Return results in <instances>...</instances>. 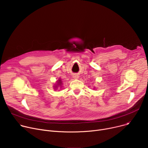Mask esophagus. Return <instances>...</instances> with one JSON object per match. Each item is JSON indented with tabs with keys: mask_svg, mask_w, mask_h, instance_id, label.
I'll use <instances>...</instances> for the list:
<instances>
[{
	"mask_svg": "<svg viewBox=\"0 0 148 148\" xmlns=\"http://www.w3.org/2000/svg\"><path fill=\"white\" fill-rule=\"evenodd\" d=\"M73 77L75 78V79H77V78H78V76H77V75H74V76H73Z\"/></svg>",
	"mask_w": 148,
	"mask_h": 148,
	"instance_id": "34e87169",
	"label": "esophagus"
}]
</instances>
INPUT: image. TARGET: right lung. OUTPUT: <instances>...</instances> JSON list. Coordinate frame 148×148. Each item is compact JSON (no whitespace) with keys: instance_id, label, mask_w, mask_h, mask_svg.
Masks as SVG:
<instances>
[{"instance_id":"add662e5","label":"right lung","mask_w":148,"mask_h":148,"mask_svg":"<svg viewBox=\"0 0 148 148\" xmlns=\"http://www.w3.org/2000/svg\"><path fill=\"white\" fill-rule=\"evenodd\" d=\"M62 80L61 79H59L58 81H57V85L58 86V85H62ZM56 87H57V86H56Z\"/></svg>"}]
</instances>
